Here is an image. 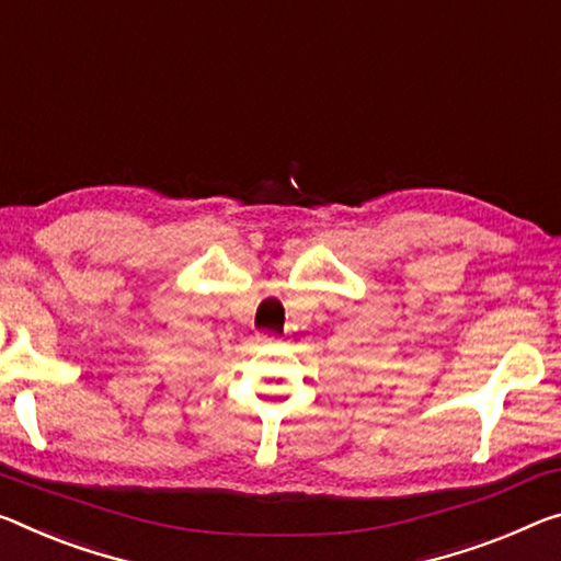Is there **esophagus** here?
Here are the masks:
<instances>
[{
    "instance_id": "34e87169",
    "label": "esophagus",
    "mask_w": 561,
    "mask_h": 561,
    "mask_svg": "<svg viewBox=\"0 0 561 561\" xmlns=\"http://www.w3.org/2000/svg\"><path fill=\"white\" fill-rule=\"evenodd\" d=\"M260 342H264V344L277 342V334H272V332H262V334H260Z\"/></svg>"
}]
</instances>
